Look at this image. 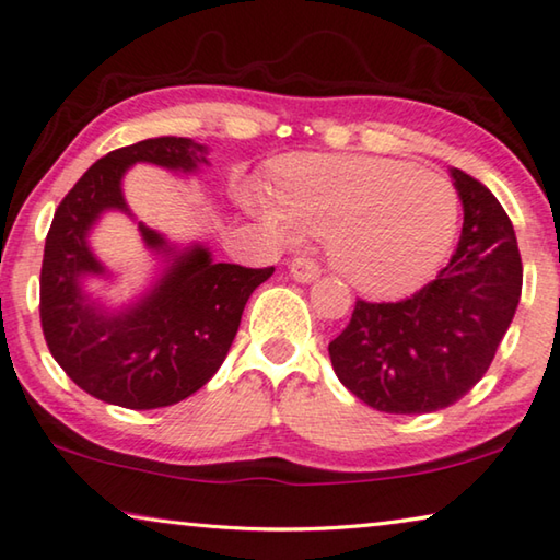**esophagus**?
Listing matches in <instances>:
<instances>
[{
    "label": "esophagus",
    "mask_w": 560,
    "mask_h": 560,
    "mask_svg": "<svg viewBox=\"0 0 560 560\" xmlns=\"http://www.w3.org/2000/svg\"><path fill=\"white\" fill-rule=\"evenodd\" d=\"M290 275H292V280L307 285V282L320 278V268H317L313 260H307V257H295V260L290 262Z\"/></svg>",
    "instance_id": "obj_1"
}]
</instances>
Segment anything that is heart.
Returning a JSON list of instances; mask_svg holds the SVG:
<instances>
[{
    "instance_id": "b5f03b06",
    "label": "heart",
    "mask_w": 560,
    "mask_h": 560,
    "mask_svg": "<svg viewBox=\"0 0 560 560\" xmlns=\"http://www.w3.org/2000/svg\"><path fill=\"white\" fill-rule=\"evenodd\" d=\"M275 183V195L243 185V208L282 245L328 235L332 268L373 298L425 285L458 230L455 187L402 160L305 154L278 162Z\"/></svg>"
}]
</instances>
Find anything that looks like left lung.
<instances>
[{
  "label": "left lung",
  "mask_w": 560,
  "mask_h": 560,
  "mask_svg": "<svg viewBox=\"0 0 560 560\" xmlns=\"http://www.w3.org/2000/svg\"><path fill=\"white\" fill-rule=\"evenodd\" d=\"M451 179L463 230L448 268L400 303L358 300L328 346L338 381L375 410L420 416L460 400L493 363L518 307L523 265L509 214L466 172L451 167Z\"/></svg>",
  "instance_id": "left-lung-1"
}]
</instances>
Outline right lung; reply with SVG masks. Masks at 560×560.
<instances>
[{"label":"right lung","instance_id":"1","mask_svg":"<svg viewBox=\"0 0 560 560\" xmlns=\"http://www.w3.org/2000/svg\"><path fill=\"white\" fill-rule=\"evenodd\" d=\"M210 150L190 137H154L115 150L84 172L55 212L39 278V317L51 358L92 398L152 410L190 398L218 373L235 340L240 317L275 268L214 262L208 245L172 243L137 222L158 260L152 280L122 305L90 290L115 282L90 245L105 212L135 220L122 179L137 162L175 175H197Z\"/></svg>","mask_w":560,"mask_h":560}]
</instances>
